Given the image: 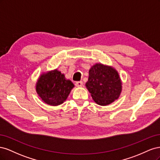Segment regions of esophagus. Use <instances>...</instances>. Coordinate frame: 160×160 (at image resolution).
Returning a JSON list of instances; mask_svg holds the SVG:
<instances>
[{"mask_svg": "<svg viewBox=\"0 0 160 160\" xmlns=\"http://www.w3.org/2000/svg\"><path fill=\"white\" fill-rule=\"evenodd\" d=\"M83 83L82 81H77L75 83V85L76 87H77V88H81V87L83 86Z\"/></svg>", "mask_w": 160, "mask_h": 160, "instance_id": "esophagus-1", "label": "esophagus"}]
</instances>
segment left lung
<instances>
[{
	"mask_svg": "<svg viewBox=\"0 0 160 160\" xmlns=\"http://www.w3.org/2000/svg\"><path fill=\"white\" fill-rule=\"evenodd\" d=\"M85 86L95 102L102 106L117 100L122 91V81L118 71L100 62L91 67Z\"/></svg>",
	"mask_w": 160,
	"mask_h": 160,
	"instance_id": "obj_1",
	"label": "left lung"
}]
</instances>
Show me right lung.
<instances>
[{
    "instance_id": "add662e5",
    "label": "right lung",
    "mask_w": 160,
    "mask_h": 160,
    "mask_svg": "<svg viewBox=\"0 0 160 160\" xmlns=\"http://www.w3.org/2000/svg\"><path fill=\"white\" fill-rule=\"evenodd\" d=\"M74 87V84L67 79L64 74L56 69L42 72L37 79L35 89L43 102L51 106H57L67 99Z\"/></svg>"
}]
</instances>
